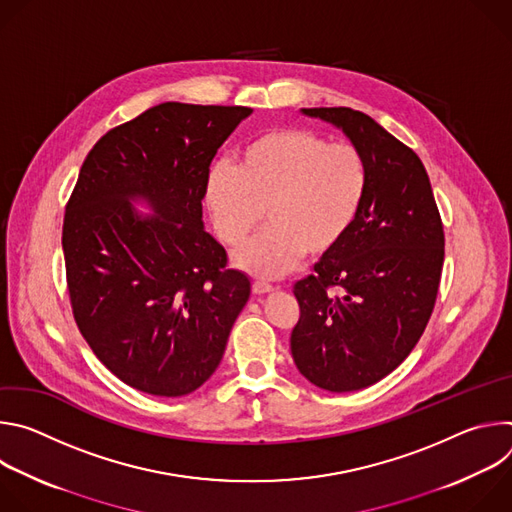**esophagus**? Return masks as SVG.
Segmentation results:
<instances>
[{"label":"esophagus","mask_w":512,"mask_h":512,"mask_svg":"<svg viewBox=\"0 0 512 512\" xmlns=\"http://www.w3.org/2000/svg\"><path fill=\"white\" fill-rule=\"evenodd\" d=\"M269 291H273V285H269V283H265V281H255V283H253V294L263 296V294H269Z\"/></svg>","instance_id":"esophagus-1"}]
</instances>
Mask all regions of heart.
<instances>
[{
  "mask_svg": "<svg viewBox=\"0 0 512 512\" xmlns=\"http://www.w3.org/2000/svg\"><path fill=\"white\" fill-rule=\"evenodd\" d=\"M371 166L350 141H330L308 127H275L253 137L239 164H216L206 178V206L218 237L243 245L265 218L271 227L235 255L239 269L281 277L308 253H332L367 202Z\"/></svg>",
  "mask_w": 512,
  "mask_h": 512,
  "instance_id": "1",
  "label": "heart"
}]
</instances>
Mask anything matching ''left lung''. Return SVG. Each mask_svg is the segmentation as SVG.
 Instances as JSON below:
<instances>
[{
	"mask_svg": "<svg viewBox=\"0 0 512 512\" xmlns=\"http://www.w3.org/2000/svg\"><path fill=\"white\" fill-rule=\"evenodd\" d=\"M304 113L358 145L371 188L346 239L294 285L291 356L316 387L358 391L395 371L421 338L440 289L444 225L425 166L403 141L350 107Z\"/></svg>",
	"mask_w": 512,
	"mask_h": 512,
	"instance_id": "8db88e82",
	"label": "left lung"
}]
</instances>
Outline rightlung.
<instances>
[{
	"mask_svg": "<svg viewBox=\"0 0 512 512\" xmlns=\"http://www.w3.org/2000/svg\"><path fill=\"white\" fill-rule=\"evenodd\" d=\"M249 107L162 103L89 152L62 225L75 322L125 385L182 397L223 358L251 281L202 227L210 162ZM157 212L141 219L129 199Z\"/></svg>",
	"mask_w": 512,
	"mask_h": 512,
	"instance_id": "obj_1",
	"label": "right lung"
}]
</instances>
